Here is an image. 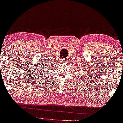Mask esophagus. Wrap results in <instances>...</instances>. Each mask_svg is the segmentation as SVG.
Instances as JSON below:
<instances>
[{
    "mask_svg": "<svg viewBox=\"0 0 123 123\" xmlns=\"http://www.w3.org/2000/svg\"><path fill=\"white\" fill-rule=\"evenodd\" d=\"M61 60H62V62H63V63H65V62H66V61L65 59H62Z\"/></svg>",
    "mask_w": 123,
    "mask_h": 123,
    "instance_id": "esophagus-1",
    "label": "esophagus"
}]
</instances>
